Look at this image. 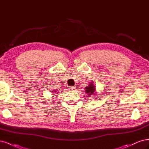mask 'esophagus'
I'll return each mask as SVG.
<instances>
[{
  "mask_svg": "<svg viewBox=\"0 0 149 149\" xmlns=\"http://www.w3.org/2000/svg\"><path fill=\"white\" fill-rule=\"evenodd\" d=\"M69 88H70L69 89H70V90H75L76 87L75 86H70V87H69Z\"/></svg>",
  "mask_w": 149,
  "mask_h": 149,
  "instance_id": "1",
  "label": "esophagus"
}]
</instances>
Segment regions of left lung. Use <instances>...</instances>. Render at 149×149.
Listing matches in <instances>:
<instances>
[{
  "mask_svg": "<svg viewBox=\"0 0 149 149\" xmlns=\"http://www.w3.org/2000/svg\"><path fill=\"white\" fill-rule=\"evenodd\" d=\"M85 89L86 93H87L88 96L92 95V94H94L95 91V85H93L92 83L90 84L88 87H86Z\"/></svg>",
  "mask_w": 149,
  "mask_h": 149,
  "instance_id": "8db88e82",
  "label": "left lung"
}]
</instances>
